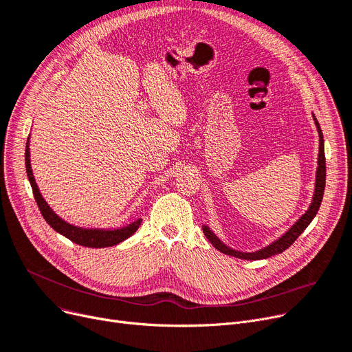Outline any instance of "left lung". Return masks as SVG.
<instances>
[{
  "label": "left lung",
  "instance_id": "8db88e82",
  "mask_svg": "<svg viewBox=\"0 0 352 352\" xmlns=\"http://www.w3.org/2000/svg\"><path fill=\"white\" fill-rule=\"evenodd\" d=\"M314 120H316V125L318 128V134H320V155H318V170H317L316 192H314V198H312V202H311L308 211L280 239H276V241L272 243L271 245H268V247H265V248H263L260 251H255V252H238V251H234V250L226 247L223 243H221L219 239L211 232V230L208 227H202L204 235L207 236L208 241L212 244V247H215L218 251H221L223 254H227V255H231V256H236V258H239V260H264V258H270L272 255L281 254L288 247H291L294 244L295 239H297L304 232V230L309 226V223L314 219V217L317 215V212L320 210L321 201H322V197H324V190H325V174H327L325 153H324V137H322L321 126H320L317 118L314 117Z\"/></svg>",
  "mask_w": 352,
  "mask_h": 352
}]
</instances>
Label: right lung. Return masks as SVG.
I'll use <instances>...</instances> for the list:
<instances>
[{"label":"right lung","mask_w":352,"mask_h":352,"mask_svg":"<svg viewBox=\"0 0 352 352\" xmlns=\"http://www.w3.org/2000/svg\"><path fill=\"white\" fill-rule=\"evenodd\" d=\"M25 168H27V175H28V179H30V184H31L34 198L36 201V206H38V208L41 211V215L44 217V219L55 231L63 234L68 239H71L72 243H76V244L82 245V247H88V248L113 247V245H117V244L122 243L124 239H126L128 236H131L142 223V218H138L137 221H134V223H131L129 226H126L124 228L113 230V231L84 230V228H78V227H74L71 224H67L65 221H63L58 215H55L51 211V208L47 206V202L44 201V198L41 197V194L38 191V187H36L32 171H31V165H30L28 145L25 148Z\"/></svg>","instance_id":"right-lung-1"}]
</instances>
